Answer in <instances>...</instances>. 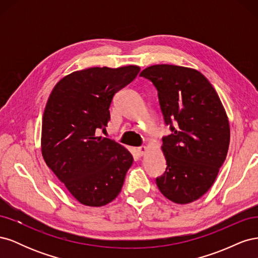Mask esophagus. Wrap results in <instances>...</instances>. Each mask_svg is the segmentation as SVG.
I'll return each mask as SVG.
<instances>
[{
	"mask_svg": "<svg viewBox=\"0 0 258 258\" xmlns=\"http://www.w3.org/2000/svg\"><path fill=\"white\" fill-rule=\"evenodd\" d=\"M146 151H147L146 146L138 147V148H137V154H138V156H140V157H141V156H143V155L146 153Z\"/></svg>",
	"mask_w": 258,
	"mask_h": 258,
	"instance_id": "1",
	"label": "esophagus"
}]
</instances>
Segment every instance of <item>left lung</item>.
I'll list each match as a JSON object with an SVG mask.
<instances>
[{
	"label": "left lung",
	"instance_id": "8db88e82",
	"mask_svg": "<svg viewBox=\"0 0 258 258\" xmlns=\"http://www.w3.org/2000/svg\"><path fill=\"white\" fill-rule=\"evenodd\" d=\"M140 75L157 89L163 118L172 131L162 138L167 169L156 184L172 202L190 204L212 187L227 156V114L213 86L197 70L156 64Z\"/></svg>",
	"mask_w": 258,
	"mask_h": 258
}]
</instances>
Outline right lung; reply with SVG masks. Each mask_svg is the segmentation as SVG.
Listing matches in <instances>:
<instances>
[{"instance_id": "add662e5", "label": "right lung", "mask_w": 258, "mask_h": 258, "mask_svg": "<svg viewBox=\"0 0 258 258\" xmlns=\"http://www.w3.org/2000/svg\"><path fill=\"white\" fill-rule=\"evenodd\" d=\"M139 72L138 66L75 71L56 84L46 103L43 158L84 206L102 207L113 201L134 162L128 150L97 132L107 127L115 93Z\"/></svg>"}]
</instances>
